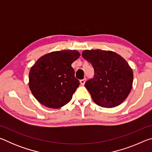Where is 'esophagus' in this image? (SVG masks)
Returning a JSON list of instances; mask_svg holds the SVG:
<instances>
[{
	"label": "esophagus",
	"instance_id": "esophagus-1",
	"mask_svg": "<svg viewBox=\"0 0 152 152\" xmlns=\"http://www.w3.org/2000/svg\"><path fill=\"white\" fill-rule=\"evenodd\" d=\"M80 84H82V85H84V84H85V82H86V78H84V79H82L80 80Z\"/></svg>",
	"mask_w": 152,
	"mask_h": 152
}]
</instances>
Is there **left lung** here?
<instances>
[{"mask_svg":"<svg viewBox=\"0 0 152 152\" xmlns=\"http://www.w3.org/2000/svg\"><path fill=\"white\" fill-rule=\"evenodd\" d=\"M82 57L92 64L93 78L86 82L93 101L99 106L113 108L127 99L132 88L133 70L124 58L112 51L84 50Z\"/></svg>","mask_w":152,"mask_h":152,"instance_id":"8db88e82","label":"left lung"}]
</instances>
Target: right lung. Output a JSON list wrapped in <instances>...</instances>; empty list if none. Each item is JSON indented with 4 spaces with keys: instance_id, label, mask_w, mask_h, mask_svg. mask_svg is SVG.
<instances>
[{
    "instance_id": "add662e5",
    "label": "right lung",
    "mask_w": 152,
    "mask_h": 152,
    "mask_svg": "<svg viewBox=\"0 0 152 152\" xmlns=\"http://www.w3.org/2000/svg\"><path fill=\"white\" fill-rule=\"evenodd\" d=\"M80 56L76 50L53 51L38 59L31 67L29 88L41 104L58 109L70 101L80 85L71 64Z\"/></svg>"
}]
</instances>
